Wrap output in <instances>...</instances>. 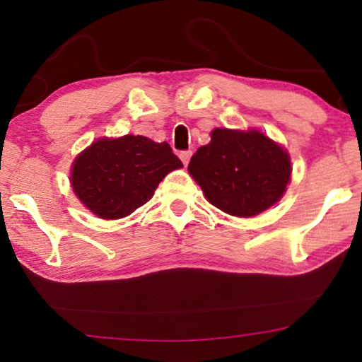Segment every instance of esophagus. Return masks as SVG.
<instances>
[{
  "label": "esophagus",
  "instance_id": "obj_1",
  "mask_svg": "<svg viewBox=\"0 0 362 362\" xmlns=\"http://www.w3.org/2000/svg\"><path fill=\"white\" fill-rule=\"evenodd\" d=\"M191 156H192V151H191V150H185V151L180 153V158H181V161L185 163V166L187 165V163H189Z\"/></svg>",
  "mask_w": 362,
  "mask_h": 362
}]
</instances>
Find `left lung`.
Returning a JSON list of instances; mask_svg holds the SVG:
<instances>
[{
  "label": "left lung",
  "instance_id": "left-lung-1",
  "mask_svg": "<svg viewBox=\"0 0 362 362\" xmlns=\"http://www.w3.org/2000/svg\"><path fill=\"white\" fill-rule=\"evenodd\" d=\"M207 201L230 216L252 217L275 204L290 181V158L264 133L216 128L187 166Z\"/></svg>",
  "mask_w": 362,
  "mask_h": 362
}]
</instances>
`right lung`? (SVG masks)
I'll use <instances>...</instances> for the list:
<instances>
[{
	"mask_svg": "<svg viewBox=\"0 0 362 362\" xmlns=\"http://www.w3.org/2000/svg\"><path fill=\"white\" fill-rule=\"evenodd\" d=\"M182 163L166 141L127 135L98 140L77 156L74 192L102 219H120L151 199L163 177Z\"/></svg>",
	"mask_w": 362,
	"mask_h": 362,
	"instance_id": "right-lung-1",
	"label": "right lung"
}]
</instances>
